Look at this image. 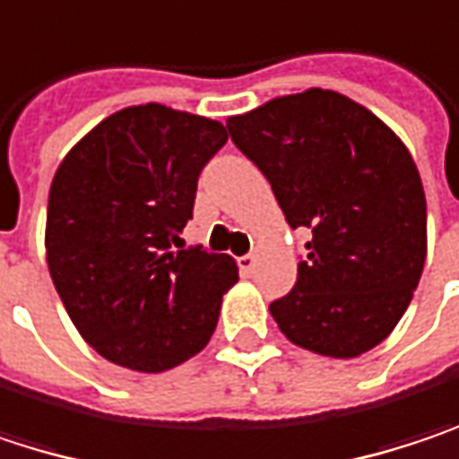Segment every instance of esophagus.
Instances as JSON below:
<instances>
[{"instance_id":"34e87169","label":"esophagus","mask_w":459,"mask_h":459,"mask_svg":"<svg viewBox=\"0 0 459 459\" xmlns=\"http://www.w3.org/2000/svg\"><path fill=\"white\" fill-rule=\"evenodd\" d=\"M238 266H240V272H243V274H251V272L256 269V256H254V254L240 256L238 258Z\"/></svg>"}]
</instances>
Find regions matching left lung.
I'll return each mask as SVG.
<instances>
[{"label": "left lung", "mask_w": 459, "mask_h": 459, "mask_svg": "<svg viewBox=\"0 0 459 459\" xmlns=\"http://www.w3.org/2000/svg\"><path fill=\"white\" fill-rule=\"evenodd\" d=\"M227 129L269 179L290 227H309L296 288L269 312L319 357L354 359L391 335L420 282L429 221L420 171L375 113L312 86Z\"/></svg>", "instance_id": "1"}]
</instances>
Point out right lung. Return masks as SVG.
<instances>
[{
	"instance_id": "obj_1",
	"label": "right lung",
	"mask_w": 459,
	"mask_h": 459,
	"mask_svg": "<svg viewBox=\"0 0 459 459\" xmlns=\"http://www.w3.org/2000/svg\"><path fill=\"white\" fill-rule=\"evenodd\" d=\"M224 143V124L147 102L100 121L60 160L47 266L71 322L108 362L166 373L211 341L238 264L177 248L201 169Z\"/></svg>"
}]
</instances>
